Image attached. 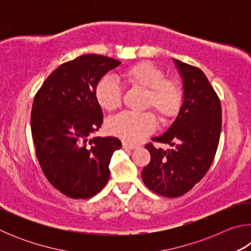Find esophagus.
<instances>
[{
	"mask_svg": "<svg viewBox=\"0 0 251 251\" xmlns=\"http://www.w3.org/2000/svg\"><path fill=\"white\" fill-rule=\"evenodd\" d=\"M123 147H124L125 150H135V148H137V145H134V144H129V143L124 142L123 143Z\"/></svg>",
	"mask_w": 251,
	"mask_h": 251,
	"instance_id": "34e87169",
	"label": "esophagus"
}]
</instances>
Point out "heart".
<instances>
[{
	"label": "heart",
	"instance_id": "b5f03b06",
	"mask_svg": "<svg viewBox=\"0 0 251 251\" xmlns=\"http://www.w3.org/2000/svg\"><path fill=\"white\" fill-rule=\"evenodd\" d=\"M122 78L133 87L144 88V108L151 107L160 121H168L176 115L182 101V90L178 79L164 76L163 71L150 61L136 62L121 72ZM95 99L101 108L114 110L120 107L122 88L116 80L104 76L95 87ZM154 114L146 112H123L109 118L107 129L110 134L126 143H137L155 129Z\"/></svg>",
	"mask_w": 251,
	"mask_h": 251
}]
</instances>
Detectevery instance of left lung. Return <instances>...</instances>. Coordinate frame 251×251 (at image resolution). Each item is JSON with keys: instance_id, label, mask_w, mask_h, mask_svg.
Returning a JSON list of instances; mask_svg holds the SVG:
<instances>
[{"instance_id": "1", "label": "left lung", "mask_w": 251, "mask_h": 251, "mask_svg": "<svg viewBox=\"0 0 251 251\" xmlns=\"http://www.w3.org/2000/svg\"><path fill=\"white\" fill-rule=\"evenodd\" d=\"M174 62L184 83V101L166 133L151 139L172 148L164 151L148 143L151 161L142 172L148 188L169 198L188 193L206 175L222 131V105L207 76L196 66Z\"/></svg>"}]
</instances>
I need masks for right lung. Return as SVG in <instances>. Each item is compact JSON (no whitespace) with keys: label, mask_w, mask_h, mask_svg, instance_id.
<instances>
[{"label":"right lung","mask_w":251,"mask_h":251,"mask_svg":"<svg viewBox=\"0 0 251 251\" xmlns=\"http://www.w3.org/2000/svg\"><path fill=\"white\" fill-rule=\"evenodd\" d=\"M120 61L85 54L59 65L33 100L31 130L36 157L48 180L74 199L95 196L107 184L109 163L122 143L94 137L103 123L95 87Z\"/></svg>","instance_id":"right-lung-1"}]
</instances>
